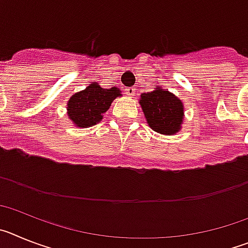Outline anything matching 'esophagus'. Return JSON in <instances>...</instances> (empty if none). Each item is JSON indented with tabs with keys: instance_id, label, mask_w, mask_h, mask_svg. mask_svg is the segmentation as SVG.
<instances>
[{
	"instance_id": "obj_1",
	"label": "esophagus",
	"mask_w": 248,
	"mask_h": 248,
	"mask_svg": "<svg viewBox=\"0 0 248 248\" xmlns=\"http://www.w3.org/2000/svg\"><path fill=\"white\" fill-rule=\"evenodd\" d=\"M135 92H137V88H135V87H129V88L125 89V94L129 95V97H133L135 94Z\"/></svg>"
}]
</instances>
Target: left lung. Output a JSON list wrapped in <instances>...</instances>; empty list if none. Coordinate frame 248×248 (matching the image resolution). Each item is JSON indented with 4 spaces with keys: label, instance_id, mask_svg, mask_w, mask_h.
Returning a JSON list of instances; mask_svg holds the SVG:
<instances>
[{
    "label": "left lung",
    "instance_id": "8db88e82",
    "mask_svg": "<svg viewBox=\"0 0 248 248\" xmlns=\"http://www.w3.org/2000/svg\"><path fill=\"white\" fill-rule=\"evenodd\" d=\"M149 126L156 133L172 135L181 129L184 104L174 94L161 87L143 93L139 100Z\"/></svg>",
    "mask_w": 248,
    "mask_h": 248
}]
</instances>
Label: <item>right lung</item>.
<instances>
[{
  "mask_svg": "<svg viewBox=\"0 0 248 248\" xmlns=\"http://www.w3.org/2000/svg\"><path fill=\"white\" fill-rule=\"evenodd\" d=\"M120 95V91L115 87L104 89L98 83H92L68 100V118L78 128L95 125L103 119V114L108 110L111 102Z\"/></svg>",
  "mask_w": 248,
  "mask_h": 248,
  "instance_id": "1",
  "label": "right lung"
}]
</instances>
